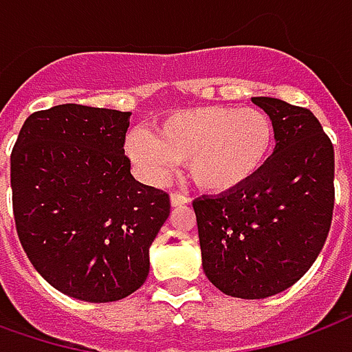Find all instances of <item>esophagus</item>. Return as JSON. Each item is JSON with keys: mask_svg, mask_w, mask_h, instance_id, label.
Masks as SVG:
<instances>
[{"mask_svg": "<svg viewBox=\"0 0 352 352\" xmlns=\"http://www.w3.org/2000/svg\"><path fill=\"white\" fill-rule=\"evenodd\" d=\"M187 202H189V199H187V197H184V195L170 193V206H173V208L186 206Z\"/></svg>", "mask_w": 352, "mask_h": 352, "instance_id": "esophagus-1", "label": "esophagus"}]
</instances>
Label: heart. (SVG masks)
<instances>
[{
	"label": "heart",
	"instance_id": "1",
	"mask_svg": "<svg viewBox=\"0 0 352 352\" xmlns=\"http://www.w3.org/2000/svg\"><path fill=\"white\" fill-rule=\"evenodd\" d=\"M276 146L272 118L257 109L208 104L176 110L153 133H131L125 153L140 173L163 178L186 163L189 178L208 195H230L250 186Z\"/></svg>",
	"mask_w": 352,
	"mask_h": 352
}]
</instances>
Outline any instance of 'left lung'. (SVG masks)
<instances>
[{"instance_id": "left-lung-1", "label": "left lung", "mask_w": 352, "mask_h": 352, "mask_svg": "<svg viewBox=\"0 0 352 352\" xmlns=\"http://www.w3.org/2000/svg\"><path fill=\"white\" fill-rule=\"evenodd\" d=\"M274 122L268 165L240 191L193 202L206 278L234 298L283 292L327 242L334 210V146L307 109L251 97Z\"/></svg>"}]
</instances>
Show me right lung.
I'll return each instance as SVG.
<instances>
[{
  "instance_id": "obj_1",
  "label": "right lung",
  "mask_w": 352,
  "mask_h": 352,
  "mask_svg": "<svg viewBox=\"0 0 352 352\" xmlns=\"http://www.w3.org/2000/svg\"><path fill=\"white\" fill-rule=\"evenodd\" d=\"M131 112L58 104L28 118L11 155L12 210L35 270L63 294L116 302L144 283L168 195L131 174Z\"/></svg>"
}]
</instances>
